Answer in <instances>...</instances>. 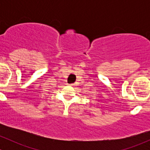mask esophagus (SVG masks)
I'll return each instance as SVG.
<instances>
[{"mask_svg":"<svg viewBox=\"0 0 150 150\" xmlns=\"http://www.w3.org/2000/svg\"><path fill=\"white\" fill-rule=\"evenodd\" d=\"M71 86H75V84H71Z\"/></svg>","mask_w":150,"mask_h":150,"instance_id":"esophagus-1","label":"esophagus"}]
</instances>
